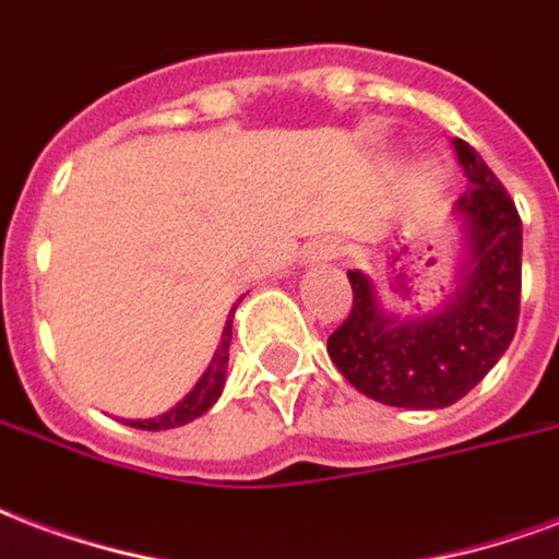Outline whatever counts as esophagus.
<instances>
[{
	"label": "esophagus",
	"mask_w": 559,
	"mask_h": 559,
	"mask_svg": "<svg viewBox=\"0 0 559 559\" xmlns=\"http://www.w3.org/2000/svg\"><path fill=\"white\" fill-rule=\"evenodd\" d=\"M341 254V242L332 237H322V239H313L311 246L305 248V260L308 263H329Z\"/></svg>",
	"instance_id": "1"
}]
</instances>
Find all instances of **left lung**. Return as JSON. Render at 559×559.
<instances>
[{"instance_id":"1","label":"left lung","mask_w":559,"mask_h":559,"mask_svg":"<svg viewBox=\"0 0 559 559\" xmlns=\"http://www.w3.org/2000/svg\"><path fill=\"white\" fill-rule=\"evenodd\" d=\"M453 147L468 177L453 206L462 234L453 293L436 311L400 317L353 269V311L329 337L334 367L384 406H453L500 361L519 325L522 218L483 156L462 139Z\"/></svg>"}]
</instances>
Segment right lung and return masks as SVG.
<instances>
[{
  "mask_svg": "<svg viewBox=\"0 0 559 559\" xmlns=\"http://www.w3.org/2000/svg\"><path fill=\"white\" fill-rule=\"evenodd\" d=\"M239 305V301H237ZM237 305L230 308L225 322V332H222V341H218V349L213 355V361L204 370V376L198 379L195 388L189 391V394L177 403L175 408H168L165 415L147 417V420H123L127 427L135 429H151V432H159V429H175L183 427V424H192L195 417H201L204 412L216 406V400L225 391V379H227V355H230V337H234V311H237Z\"/></svg>",
  "mask_w": 559,
  "mask_h": 559,
  "instance_id": "add662e5",
  "label": "right lung"
}]
</instances>
